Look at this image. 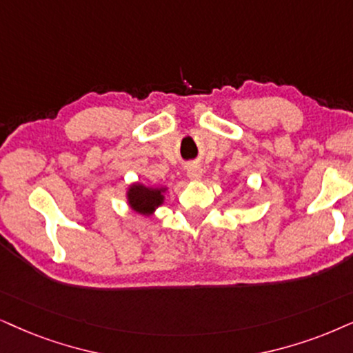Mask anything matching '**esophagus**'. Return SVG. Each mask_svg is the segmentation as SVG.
Returning <instances> with one entry per match:
<instances>
[{"label": "esophagus", "mask_w": 353, "mask_h": 353, "mask_svg": "<svg viewBox=\"0 0 353 353\" xmlns=\"http://www.w3.org/2000/svg\"><path fill=\"white\" fill-rule=\"evenodd\" d=\"M185 172H187V177H189V179L197 181V179H200V177H202L203 169L197 163H189L185 166Z\"/></svg>", "instance_id": "34e87169"}]
</instances>
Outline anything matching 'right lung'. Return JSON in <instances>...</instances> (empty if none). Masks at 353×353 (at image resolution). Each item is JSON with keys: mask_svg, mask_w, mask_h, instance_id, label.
I'll list each match as a JSON object with an SVG mask.
<instances>
[{"mask_svg": "<svg viewBox=\"0 0 353 353\" xmlns=\"http://www.w3.org/2000/svg\"><path fill=\"white\" fill-rule=\"evenodd\" d=\"M128 202L137 212L143 213V215H151V212L163 202V190L148 189L141 184L132 185L128 190Z\"/></svg>", "mask_w": 353, "mask_h": 353, "instance_id": "obj_1", "label": "right lung"}]
</instances>
